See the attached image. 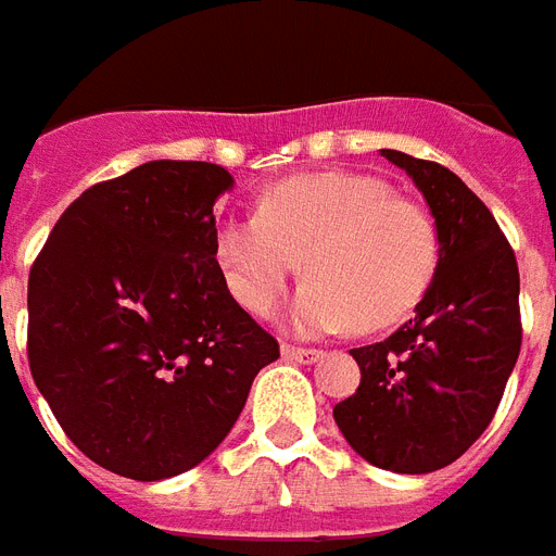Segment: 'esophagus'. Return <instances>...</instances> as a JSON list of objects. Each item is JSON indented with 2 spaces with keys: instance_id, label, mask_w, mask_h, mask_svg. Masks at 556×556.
Returning a JSON list of instances; mask_svg holds the SVG:
<instances>
[{
  "instance_id": "obj_1",
  "label": "esophagus",
  "mask_w": 556,
  "mask_h": 556,
  "mask_svg": "<svg viewBox=\"0 0 556 556\" xmlns=\"http://www.w3.org/2000/svg\"><path fill=\"white\" fill-rule=\"evenodd\" d=\"M282 357L286 361H294V364H317L323 357L320 349H303V346H291V343H282Z\"/></svg>"
}]
</instances>
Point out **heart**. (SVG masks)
Segmentation results:
<instances>
[{
  "mask_svg": "<svg viewBox=\"0 0 556 556\" xmlns=\"http://www.w3.org/2000/svg\"><path fill=\"white\" fill-rule=\"evenodd\" d=\"M213 251L230 294L268 317L296 265L308 279L288 305L294 334L380 331L415 312L439 268L435 218L364 173H305L270 185L256 216L222 218Z\"/></svg>",
  "mask_w": 556,
  "mask_h": 556,
  "instance_id": "obj_1",
  "label": "heart"
}]
</instances>
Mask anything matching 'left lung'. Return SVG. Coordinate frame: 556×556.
Segmentation results:
<instances>
[{
    "label": "left lung",
    "instance_id": "1",
    "mask_svg": "<svg viewBox=\"0 0 556 556\" xmlns=\"http://www.w3.org/2000/svg\"><path fill=\"white\" fill-rule=\"evenodd\" d=\"M380 152L424 192L441 256L413 320L352 349L361 387L334 406V421L369 465L432 473L456 462L500 406L522 346L519 268L493 213L456 173Z\"/></svg>",
    "mask_w": 556,
    "mask_h": 556
}]
</instances>
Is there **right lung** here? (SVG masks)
I'll use <instances>...</instances> for the list:
<instances>
[{
    "instance_id": "right-lung-1",
    "label": "right lung",
    "mask_w": 556,
    "mask_h": 556,
    "mask_svg": "<svg viewBox=\"0 0 556 556\" xmlns=\"http://www.w3.org/2000/svg\"><path fill=\"white\" fill-rule=\"evenodd\" d=\"M230 187L207 161L141 164L72 201L30 268L34 383L112 473L159 482L204 462L279 357L213 251Z\"/></svg>"
}]
</instances>
